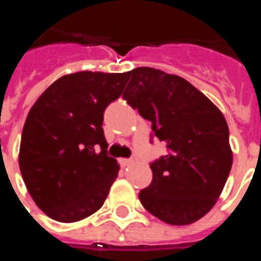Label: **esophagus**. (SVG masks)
Wrapping results in <instances>:
<instances>
[{
	"instance_id": "1",
	"label": "esophagus",
	"mask_w": 261,
	"mask_h": 261,
	"mask_svg": "<svg viewBox=\"0 0 261 261\" xmlns=\"http://www.w3.org/2000/svg\"><path fill=\"white\" fill-rule=\"evenodd\" d=\"M134 163V160L133 159H120V165L122 167H127V165H130V164Z\"/></svg>"
}]
</instances>
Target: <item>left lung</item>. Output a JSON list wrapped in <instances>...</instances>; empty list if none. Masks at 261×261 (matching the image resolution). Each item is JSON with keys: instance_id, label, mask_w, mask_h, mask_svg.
<instances>
[{"instance_id": "left-lung-1", "label": "left lung", "mask_w": 261, "mask_h": 261, "mask_svg": "<svg viewBox=\"0 0 261 261\" xmlns=\"http://www.w3.org/2000/svg\"><path fill=\"white\" fill-rule=\"evenodd\" d=\"M123 98L151 122L168 153L150 164L153 180L139 192L150 214L188 225L213 208L230 173L233 154L222 112L187 80L151 67L128 71Z\"/></svg>"}]
</instances>
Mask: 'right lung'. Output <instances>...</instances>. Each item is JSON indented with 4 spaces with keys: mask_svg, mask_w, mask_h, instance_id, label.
<instances>
[{
    "mask_svg": "<svg viewBox=\"0 0 261 261\" xmlns=\"http://www.w3.org/2000/svg\"><path fill=\"white\" fill-rule=\"evenodd\" d=\"M128 73L80 71L51 84L22 128L18 165L43 213L75 222L102 206L119 165L107 153L104 111L122 94Z\"/></svg>",
    "mask_w": 261,
    "mask_h": 261,
    "instance_id": "obj_1",
    "label": "right lung"
}]
</instances>
